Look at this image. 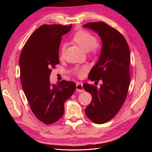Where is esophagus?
I'll list each match as a JSON object with an SVG mask.
<instances>
[{"label": "esophagus", "mask_w": 152, "mask_h": 152, "mask_svg": "<svg viewBox=\"0 0 152 152\" xmlns=\"http://www.w3.org/2000/svg\"><path fill=\"white\" fill-rule=\"evenodd\" d=\"M76 90L78 92H80V93H83V92H84V89L83 88V84H82V82H79V83L77 84Z\"/></svg>", "instance_id": "34e87169"}]
</instances>
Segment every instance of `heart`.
I'll list each match as a JSON object with an SVG mask.
<instances>
[{"instance_id":"b5f03b06","label":"heart","mask_w":152,"mask_h":152,"mask_svg":"<svg viewBox=\"0 0 152 152\" xmlns=\"http://www.w3.org/2000/svg\"><path fill=\"white\" fill-rule=\"evenodd\" d=\"M73 40L86 50H91L94 54H96L98 52V48L96 45L98 42V39L93 34L89 31L83 30L77 31L73 36ZM65 50V45L62 44L60 48V54L61 56L63 55ZM86 69V66H78L75 68L74 73L77 76L81 77L84 75Z\"/></svg>"}]
</instances>
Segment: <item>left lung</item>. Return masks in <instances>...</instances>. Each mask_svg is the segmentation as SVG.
<instances>
[{
	"mask_svg": "<svg viewBox=\"0 0 152 152\" xmlns=\"http://www.w3.org/2000/svg\"><path fill=\"white\" fill-rule=\"evenodd\" d=\"M83 27L96 32L102 40L99 60L89 72L91 80L102 84L99 89L83 84L92 95L91 103L85 109L86 115L102 124L115 116L126 100L130 85V50L124 37L105 23H89Z\"/></svg>",
	"mask_w": 152,
	"mask_h": 152,
	"instance_id": "1",
	"label": "left lung"
}]
</instances>
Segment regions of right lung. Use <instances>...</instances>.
I'll return each instance as SVG.
<instances>
[{
	"instance_id": "obj_1",
	"label": "right lung",
	"mask_w": 152,
	"mask_h": 152,
	"mask_svg": "<svg viewBox=\"0 0 152 152\" xmlns=\"http://www.w3.org/2000/svg\"><path fill=\"white\" fill-rule=\"evenodd\" d=\"M72 25H43L26 41L20 54L19 64L22 88L30 109L45 124L57 122L64 113V103L74 93L76 84L61 80L50 83V68L59 63L61 37Z\"/></svg>"
}]
</instances>
